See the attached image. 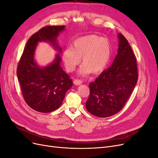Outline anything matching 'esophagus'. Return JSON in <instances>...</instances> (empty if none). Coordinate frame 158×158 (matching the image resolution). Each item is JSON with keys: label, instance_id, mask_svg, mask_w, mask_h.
<instances>
[{"label": "esophagus", "instance_id": "34e87169", "mask_svg": "<svg viewBox=\"0 0 158 158\" xmlns=\"http://www.w3.org/2000/svg\"><path fill=\"white\" fill-rule=\"evenodd\" d=\"M74 84L76 85H79L81 84H82V81L80 80H78V79H75L74 80Z\"/></svg>", "mask_w": 158, "mask_h": 158}]
</instances>
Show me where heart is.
<instances>
[{"label": "heart", "instance_id": "obj_1", "mask_svg": "<svg viewBox=\"0 0 158 158\" xmlns=\"http://www.w3.org/2000/svg\"><path fill=\"white\" fill-rule=\"evenodd\" d=\"M112 49L109 41L105 38L89 35L76 39L71 47L63 52L66 69L73 72L81 63L84 64L80 73L86 74L91 71L94 74L102 73L107 68L111 60Z\"/></svg>", "mask_w": 158, "mask_h": 158}]
</instances>
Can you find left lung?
Instances as JSON below:
<instances>
[{
    "mask_svg": "<svg viewBox=\"0 0 158 158\" xmlns=\"http://www.w3.org/2000/svg\"><path fill=\"white\" fill-rule=\"evenodd\" d=\"M118 53L111 66L91 82L85 103L88 111L98 117H108L123 108L135 88L138 69L135 55L121 33Z\"/></svg>",
    "mask_w": 158,
    "mask_h": 158,
    "instance_id": "8db88e82",
    "label": "left lung"
}]
</instances>
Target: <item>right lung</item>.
<instances>
[{"instance_id":"add662e5","label":"right lung","mask_w":158,"mask_h":158,"mask_svg":"<svg viewBox=\"0 0 158 158\" xmlns=\"http://www.w3.org/2000/svg\"><path fill=\"white\" fill-rule=\"evenodd\" d=\"M64 26H47L42 27L28 40L17 67V76L23 98L31 109L41 113H49L58 109L65 94L72 86L73 80L60 66V56L56 55L51 64L40 68L34 61L37 42L49 41L61 52L56 44L59 32Z\"/></svg>"}]
</instances>
